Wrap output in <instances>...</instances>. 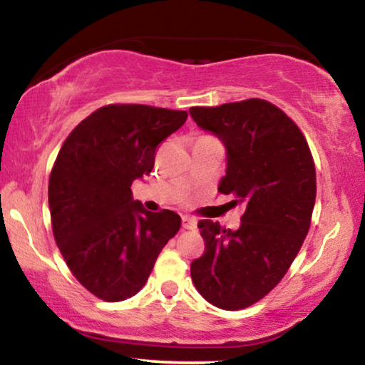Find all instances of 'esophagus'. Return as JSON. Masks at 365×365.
<instances>
[{"mask_svg":"<svg viewBox=\"0 0 365 365\" xmlns=\"http://www.w3.org/2000/svg\"><path fill=\"white\" fill-rule=\"evenodd\" d=\"M182 225H183V228H187V230H197V220H195V218L182 217Z\"/></svg>","mask_w":365,"mask_h":365,"instance_id":"obj_1","label":"esophagus"}]
</instances>
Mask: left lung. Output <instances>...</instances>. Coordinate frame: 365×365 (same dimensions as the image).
Wrapping results in <instances>:
<instances>
[{"label":"left lung","instance_id":"left-lung-1","mask_svg":"<svg viewBox=\"0 0 365 365\" xmlns=\"http://www.w3.org/2000/svg\"><path fill=\"white\" fill-rule=\"evenodd\" d=\"M190 115L227 148L218 192L245 205L237 230L198 222L205 252L192 262V280L218 309L250 307L287 274L307 235L317 190L312 153L299 126L265 100L193 106Z\"/></svg>","mask_w":365,"mask_h":365}]
</instances>
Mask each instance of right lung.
<instances>
[{"label": "right lung", "instance_id": "obj_1", "mask_svg": "<svg viewBox=\"0 0 365 365\" xmlns=\"http://www.w3.org/2000/svg\"><path fill=\"white\" fill-rule=\"evenodd\" d=\"M187 116L148 105L101 106L58 153L48 185L53 235L71 274L101 300L140 292L182 225L172 210H145L130 187L152 172L158 143Z\"/></svg>", "mask_w": 365, "mask_h": 365}]
</instances>
